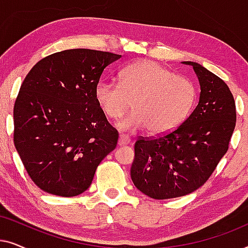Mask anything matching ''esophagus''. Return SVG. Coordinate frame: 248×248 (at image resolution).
Instances as JSON below:
<instances>
[{
    "instance_id": "34e87169",
    "label": "esophagus",
    "mask_w": 248,
    "mask_h": 248,
    "mask_svg": "<svg viewBox=\"0 0 248 248\" xmlns=\"http://www.w3.org/2000/svg\"><path fill=\"white\" fill-rule=\"evenodd\" d=\"M127 143H130V139L126 135H120V138H118V145H125Z\"/></svg>"
}]
</instances>
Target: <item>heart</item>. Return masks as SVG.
<instances>
[{"label": "heart", "mask_w": 248, "mask_h": 248, "mask_svg": "<svg viewBox=\"0 0 248 248\" xmlns=\"http://www.w3.org/2000/svg\"><path fill=\"white\" fill-rule=\"evenodd\" d=\"M94 99L105 116L116 120L133 108V113L118 123L126 132L148 128L149 133H168L187 117L196 100L191 80L172 74L160 64L141 61L121 71L118 82L100 80L94 87Z\"/></svg>", "instance_id": "heart-1"}]
</instances>
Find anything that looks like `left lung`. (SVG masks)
<instances>
[{
	"mask_svg": "<svg viewBox=\"0 0 248 248\" xmlns=\"http://www.w3.org/2000/svg\"><path fill=\"white\" fill-rule=\"evenodd\" d=\"M191 65L200 83L198 106L183 123L158 138L135 142L131 178L155 200L187 195L204 184L228 150L236 125L232 93L223 80L201 64Z\"/></svg>",
	"mask_w": 248,
	"mask_h": 248,
	"instance_id": "obj_1",
	"label": "left lung"
}]
</instances>
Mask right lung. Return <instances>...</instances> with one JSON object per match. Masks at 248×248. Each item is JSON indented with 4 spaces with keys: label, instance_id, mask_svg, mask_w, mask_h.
<instances>
[{
    "label": "right lung",
    "instance_id": "add662e5",
    "mask_svg": "<svg viewBox=\"0 0 248 248\" xmlns=\"http://www.w3.org/2000/svg\"><path fill=\"white\" fill-rule=\"evenodd\" d=\"M122 55L76 48L40 60L16 97L15 145L27 172L44 192L77 196L116 148L118 133L94 99L105 67Z\"/></svg>",
    "mask_w": 248,
    "mask_h": 248
}]
</instances>
